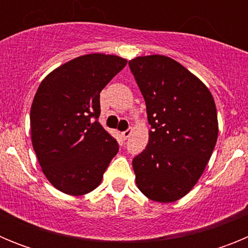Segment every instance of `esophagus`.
Segmentation results:
<instances>
[{"label":"esophagus","mask_w":248,"mask_h":248,"mask_svg":"<svg viewBox=\"0 0 248 248\" xmlns=\"http://www.w3.org/2000/svg\"><path fill=\"white\" fill-rule=\"evenodd\" d=\"M131 133H133V130H131V129H128V130L123 131V133H122V137L124 138V139H128V138L130 137Z\"/></svg>","instance_id":"obj_1"}]
</instances>
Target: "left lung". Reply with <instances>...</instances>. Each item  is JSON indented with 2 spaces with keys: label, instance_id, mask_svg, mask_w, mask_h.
<instances>
[{
  "label": "left lung",
  "instance_id": "1",
  "mask_svg": "<svg viewBox=\"0 0 248 248\" xmlns=\"http://www.w3.org/2000/svg\"><path fill=\"white\" fill-rule=\"evenodd\" d=\"M129 67L146 104L149 143L134 157L139 190L157 202L189 194L202 175L218 135L209 88L170 57H135Z\"/></svg>",
  "mask_w": 248,
  "mask_h": 248
}]
</instances>
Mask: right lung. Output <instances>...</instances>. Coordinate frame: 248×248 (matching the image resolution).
<instances>
[{"instance_id": "obj_1", "label": "right lung", "mask_w": 248, "mask_h": 248, "mask_svg": "<svg viewBox=\"0 0 248 248\" xmlns=\"http://www.w3.org/2000/svg\"><path fill=\"white\" fill-rule=\"evenodd\" d=\"M126 62L114 54H84L39 84L31 107V139L43 174L59 191H93L117 155V140L97 120L99 94Z\"/></svg>"}]
</instances>
